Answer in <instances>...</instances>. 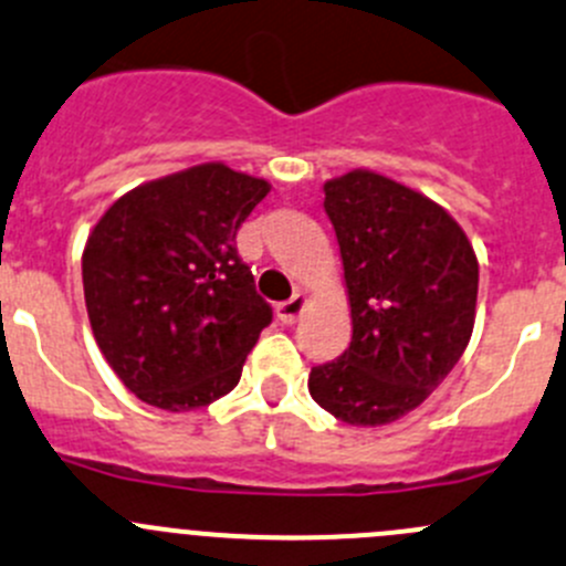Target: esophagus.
Here are the masks:
<instances>
[{
    "instance_id": "esophagus-1",
    "label": "esophagus",
    "mask_w": 566,
    "mask_h": 566,
    "mask_svg": "<svg viewBox=\"0 0 566 566\" xmlns=\"http://www.w3.org/2000/svg\"><path fill=\"white\" fill-rule=\"evenodd\" d=\"M304 310H306V295L295 293L293 298L282 301V304L276 306V317L284 323V326H293V323L304 315Z\"/></svg>"
}]
</instances>
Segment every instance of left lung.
I'll return each instance as SVG.
<instances>
[{
    "label": "left lung",
    "mask_w": 566,
    "mask_h": 566,
    "mask_svg": "<svg viewBox=\"0 0 566 566\" xmlns=\"http://www.w3.org/2000/svg\"><path fill=\"white\" fill-rule=\"evenodd\" d=\"M323 193L354 334L339 359L312 367L310 395L337 420L378 429L417 409L462 359L479 260L446 207L384 174L354 168Z\"/></svg>",
    "instance_id": "1"
}]
</instances>
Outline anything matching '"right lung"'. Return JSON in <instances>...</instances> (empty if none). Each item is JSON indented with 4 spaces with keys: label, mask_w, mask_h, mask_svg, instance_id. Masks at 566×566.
Wrapping results in <instances>:
<instances>
[{
    "label": "right lung",
    "mask_w": 566,
    "mask_h": 566,
    "mask_svg": "<svg viewBox=\"0 0 566 566\" xmlns=\"http://www.w3.org/2000/svg\"><path fill=\"white\" fill-rule=\"evenodd\" d=\"M265 179L201 163L109 205L82 251L87 321L115 376L166 411L232 392L271 323L234 234Z\"/></svg>",
    "instance_id": "obj_1"
}]
</instances>
